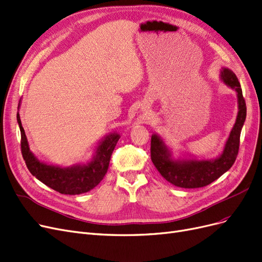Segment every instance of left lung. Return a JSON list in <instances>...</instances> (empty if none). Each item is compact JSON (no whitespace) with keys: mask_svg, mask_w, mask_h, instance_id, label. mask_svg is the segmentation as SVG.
<instances>
[{"mask_svg":"<svg viewBox=\"0 0 262 262\" xmlns=\"http://www.w3.org/2000/svg\"><path fill=\"white\" fill-rule=\"evenodd\" d=\"M220 80L235 91L238 112L222 152L215 159L199 160L191 156L175 158L171 149L158 134L151 137V160L161 175L171 185L194 189L205 187L228 171L233 165L239 148V136L246 120V103L235 73L221 68Z\"/></svg>","mask_w":262,"mask_h":262,"instance_id":"1","label":"left lung"}]
</instances>
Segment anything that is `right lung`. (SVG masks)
Here are the masks:
<instances>
[{
  "label": "right lung",
  "mask_w": 262,
  "mask_h": 262,
  "mask_svg": "<svg viewBox=\"0 0 262 262\" xmlns=\"http://www.w3.org/2000/svg\"><path fill=\"white\" fill-rule=\"evenodd\" d=\"M19 106L20 101L18 109ZM17 122L21 134V153L29 171L37 180L61 194H82L99 185L108 171L112 152L121 137L120 134L116 132L105 135L97 143L90 161L62 167L38 160L29 148V142L21 125L19 112L17 113Z\"/></svg>",
  "instance_id": "obj_1"
}]
</instances>
